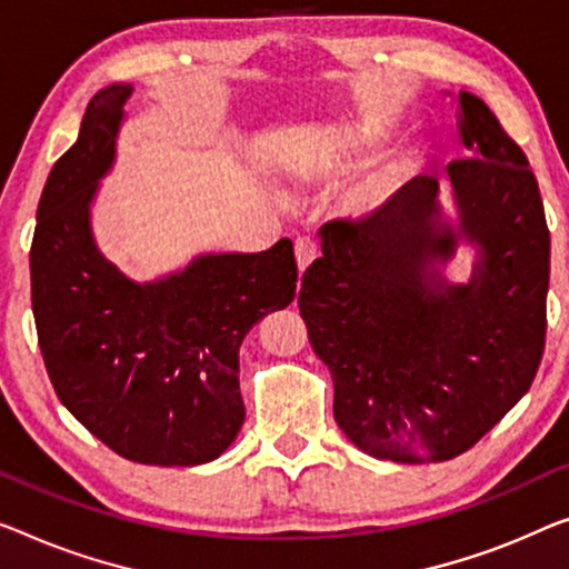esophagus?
<instances>
[{"instance_id": "1", "label": "esophagus", "mask_w": 569, "mask_h": 569, "mask_svg": "<svg viewBox=\"0 0 569 569\" xmlns=\"http://www.w3.org/2000/svg\"><path fill=\"white\" fill-rule=\"evenodd\" d=\"M293 252H296V266H299V273H303L313 260L319 256V244L311 240V237H299L293 244Z\"/></svg>"}]
</instances>
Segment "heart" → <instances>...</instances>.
Here are the masks:
<instances>
[{
  "label": "heart",
  "mask_w": 569,
  "mask_h": 569,
  "mask_svg": "<svg viewBox=\"0 0 569 569\" xmlns=\"http://www.w3.org/2000/svg\"><path fill=\"white\" fill-rule=\"evenodd\" d=\"M411 168V160L403 158V160H396V163L380 168L378 173H372L370 178H366L358 186V191H355V199L362 209H378L383 207V203L393 197V193L401 189L406 173H409Z\"/></svg>",
  "instance_id": "1"
}]
</instances>
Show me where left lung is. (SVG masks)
<instances>
[{
    "label": "left lung",
    "mask_w": 569,
    "mask_h": 569,
    "mask_svg": "<svg viewBox=\"0 0 569 569\" xmlns=\"http://www.w3.org/2000/svg\"><path fill=\"white\" fill-rule=\"evenodd\" d=\"M460 138L475 158L417 176L366 219L319 230L301 278L309 342L335 380V419L362 452L442 462L468 452L529 391L547 335L549 230L523 150L488 104L460 91ZM460 241L468 284L446 281Z\"/></svg>",
    "instance_id": "8db88e82"
}]
</instances>
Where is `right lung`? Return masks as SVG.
I'll use <instances>...</instances> for the list:
<instances>
[{
    "mask_svg": "<svg viewBox=\"0 0 569 569\" xmlns=\"http://www.w3.org/2000/svg\"><path fill=\"white\" fill-rule=\"evenodd\" d=\"M132 83L89 101L56 160L30 248L32 313L50 383L117 455L189 468L217 460L244 421L240 345L296 296L291 240L207 252L158 281L127 278L97 248L91 203L114 166Z\"/></svg>",
    "mask_w": 569,
    "mask_h": 569,
    "instance_id": "right-lung-1",
    "label": "right lung"
}]
</instances>
